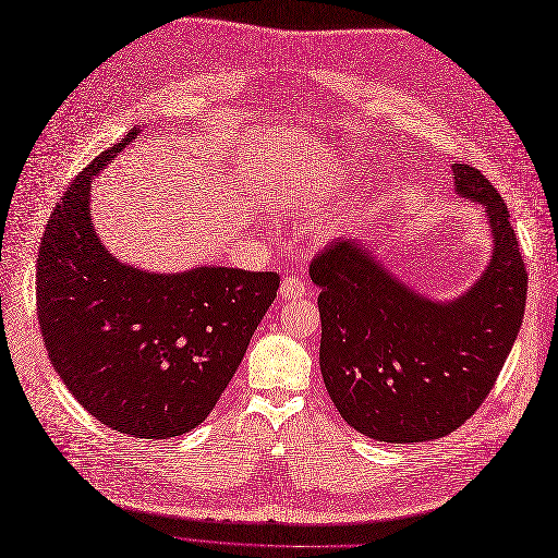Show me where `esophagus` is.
Returning <instances> with one entry per match:
<instances>
[{
    "label": "esophagus",
    "mask_w": 558,
    "mask_h": 558,
    "mask_svg": "<svg viewBox=\"0 0 558 558\" xmlns=\"http://www.w3.org/2000/svg\"><path fill=\"white\" fill-rule=\"evenodd\" d=\"M306 295V283L300 277H286L279 288L281 300H300Z\"/></svg>",
    "instance_id": "34e87169"
}]
</instances>
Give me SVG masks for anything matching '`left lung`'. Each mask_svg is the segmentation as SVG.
<instances>
[{
	"mask_svg": "<svg viewBox=\"0 0 558 558\" xmlns=\"http://www.w3.org/2000/svg\"><path fill=\"white\" fill-rule=\"evenodd\" d=\"M452 170L457 193L486 206L495 235L488 270L461 300H422L350 238L311 260L327 392L344 422L375 440L422 442L459 429L484 404L522 325L526 265L509 208L480 170Z\"/></svg>",
	"mask_w": 558,
	"mask_h": 558,
	"instance_id": "obj_1",
	"label": "left lung"
}]
</instances>
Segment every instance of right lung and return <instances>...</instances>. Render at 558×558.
<instances>
[{
	"mask_svg": "<svg viewBox=\"0 0 558 558\" xmlns=\"http://www.w3.org/2000/svg\"><path fill=\"white\" fill-rule=\"evenodd\" d=\"M101 151L54 206L36 263L38 325L51 365L90 415L136 438H172L216 409L277 298V272L151 275L116 260L90 225Z\"/></svg>",
	"mask_w": 558,
	"mask_h": 558,
	"instance_id": "right-lung-1",
	"label": "right lung"
}]
</instances>
